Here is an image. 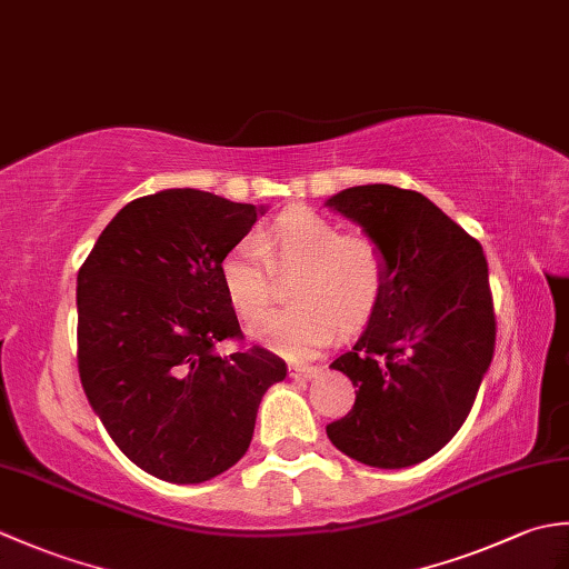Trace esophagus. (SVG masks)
<instances>
[{"instance_id":"esophagus-1","label":"esophagus","mask_w":569,"mask_h":569,"mask_svg":"<svg viewBox=\"0 0 569 569\" xmlns=\"http://www.w3.org/2000/svg\"><path fill=\"white\" fill-rule=\"evenodd\" d=\"M320 371H322L320 367H300V365H291V367H288V377L310 381V379H318Z\"/></svg>"}]
</instances>
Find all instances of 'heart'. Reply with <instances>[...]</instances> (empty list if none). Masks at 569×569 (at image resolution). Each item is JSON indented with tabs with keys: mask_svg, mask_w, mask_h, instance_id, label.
<instances>
[{
	"mask_svg": "<svg viewBox=\"0 0 569 569\" xmlns=\"http://www.w3.org/2000/svg\"><path fill=\"white\" fill-rule=\"evenodd\" d=\"M273 271H296V306L261 320L251 337L288 359H308L335 340L340 325L357 328L371 316L383 291L386 257L373 237L342 232L332 217L296 204L222 257L220 281L241 320H259L269 310Z\"/></svg>",
	"mask_w": 569,
	"mask_h": 569,
	"instance_id": "1",
	"label": "heart"
}]
</instances>
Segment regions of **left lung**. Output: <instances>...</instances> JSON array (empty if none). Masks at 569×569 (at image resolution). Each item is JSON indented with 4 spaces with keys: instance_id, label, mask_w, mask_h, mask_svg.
Here are the masks:
<instances>
[{
    "instance_id": "1",
    "label": "left lung",
    "mask_w": 569,
    "mask_h": 569,
    "mask_svg": "<svg viewBox=\"0 0 569 569\" xmlns=\"http://www.w3.org/2000/svg\"><path fill=\"white\" fill-rule=\"evenodd\" d=\"M386 257L367 330L330 369L355 383L328 438L361 465L413 467L462 428L497 342L489 266L477 239L416 190L355 186L328 198Z\"/></svg>"
}]
</instances>
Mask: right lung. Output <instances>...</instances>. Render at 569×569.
I'll return each mask as SVG.
<instances>
[{
  "mask_svg": "<svg viewBox=\"0 0 569 569\" xmlns=\"http://www.w3.org/2000/svg\"><path fill=\"white\" fill-rule=\"evenodd\" d=\"M266 204L196 188L131 200L78 271V369L114 445L151 477L200 485L249 450L257 410L286 361L263 347L222 357L239 320L224 253Z\"/></svg>",
  "mask_w": 569,
  "mask_h": 569,
  "instance_id": "right-lung-1",
  "label": "right lung"
}]
</instances>
